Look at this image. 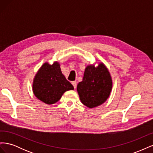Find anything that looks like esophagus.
<instances>
[{"instance_id":"34e87169","label":"esophagus","mask_w":153,"mask_h":153,"mask_svg":"<svg viewBox=\"0 0 153 153\" xmlns=\"http://www.w3.org/2000/svg\"><path fill=\"white\" fill-rule=\"evenodd\" d=\"M72 85H73L74 88H75V89H76V85H77V82H76V81L72 82Z\"/></svg>"}]
</instances>
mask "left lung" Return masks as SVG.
<instances>
[{
    "mask_svg": "<svg viewBox=\"0 0 153 153\" xmlns=\"http://www.w3.org/2000/svg\"><path fill=\"white\" fill-rule=\"evenodd\" d=\"M81 102L88 108H94L104 103L112 89V80L107 68L103 62L98 66L88 65L82 82L77 85Z\"/></svg>",
    "mask_w": 153,
    "mask_h": 153,
    "instance_id": "left-lung-1",
    "label": "left lung"
}]
</instances>
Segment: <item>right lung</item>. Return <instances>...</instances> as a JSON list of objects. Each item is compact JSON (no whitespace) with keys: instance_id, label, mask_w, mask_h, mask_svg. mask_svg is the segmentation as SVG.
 Returning a JSON list of instances; mask_svg holds the SVG:
<instances>
[{"instance_id":"1","label":"right lung","mask_w":153,"mask_h":153,"mask_svg":"<svg viewBox=\"0 0 153 153\" xmlns=\"http://www.w3.org/2000/svg\"><path fill=\"white\" fill-rule=\"evenodd\" d=\"M74 87L62 73L60 64L45 62L36 73L32 84V91L37 98L43 103L52 105L61 99L67 91Z\"/></svg>"}]
</instances>
